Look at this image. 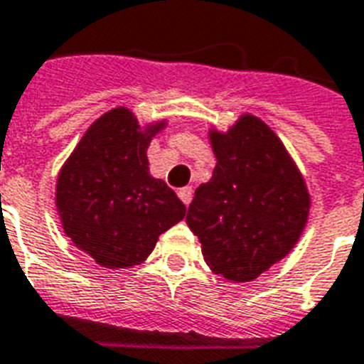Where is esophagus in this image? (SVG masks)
Returning a JSON list of instances; mask_svg holds the SVG:
<instances>
[{"label": "esophagus", "mask_w": 364, "mask_h": 364, "mask_svg": "<svg viewBox=\"0 0 364 364\" xmlns=\"http://www.w3.org/2000/svg\"><path fill=\"white\" fill-rule=\"evenodd\" d=\"M177 196L181 198V202L185 205L191 204V200H193V187H183L177 191Z\"/></svg>", "instance_id": "esophagus-1"}]
</instances>
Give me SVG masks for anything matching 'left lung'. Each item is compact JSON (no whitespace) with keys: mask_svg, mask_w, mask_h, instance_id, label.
<instances>
[{"mask_svg":"<svg viewBox=\"0 0 364 364\" xmlns=\"http://www.w3.org/2000/svg\"><path fill=\"white\" fill-rule=\"evenodd\" d=\"M208 134L217 164L194 193L187 225L213 274L253 282L293 251L310 215V193L282 139L259 117L243 113L227 132Z\"/></svg>","mask_w":364,"mask_h":364,"instance_id":"obj_1","label":"left lung"}]
</instances>
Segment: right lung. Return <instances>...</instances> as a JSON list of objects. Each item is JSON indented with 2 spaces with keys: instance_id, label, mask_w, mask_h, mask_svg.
Masks as SVG:
<instances>
[{
  "instance_id": "right-lung-1",
  "label": "right lung",
  "mask_w": 364,
  "mask_h": 364,
  "mask_svg": "<svg viewBox=\"0 0 364 364\" xmlns=\"http://www.w3.org/2000/svg\"><path fill=\"white\" fill-rule=\"evenodd\" d=\"M168 121L139 124L115 107L88 126L56 179L65 236L104 268H130L185 217V204L149 171V143Z\"/></svg>"
}]
</instances>
